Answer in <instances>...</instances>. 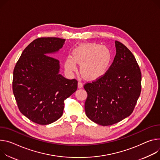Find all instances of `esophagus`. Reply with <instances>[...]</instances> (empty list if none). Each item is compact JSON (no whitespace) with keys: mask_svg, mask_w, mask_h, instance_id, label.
I'll return each instance as SVG.
<instances>
[{"mask_svg":"<svg viewBox=\"0 0 160 160\" xmlns=\"http://www.w3.org/2000/svg\"><path fill=\"white\" fill-rule=\"evenodd\" d=\"M82 87H83V83L81 81H79L78 83V88L80 89L82 88Z\"/></svg>","mask_w":160,"mask_h":160,"instance_id":"esophagus-1","label":"esophagus"}]
</instances>
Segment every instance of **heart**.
<instances>
[{"label": "heart", "instance_id": "1", "mask_svg": "<svg viewBox=\"0 0 160 160\" xmlns=\"http://www.w3.org/2000/svg\"><path fill=\"white\" fill-rule=\"evenodd\" d=\"M77 63L81 64L83 77L95 80L103 77L112 63V54L108 48L95 42L83 44L72 52V58L68 57L65 67L69 71H76Z\"/></svg>", "mask_w": 160, "mask_h": 160}]
</instances>
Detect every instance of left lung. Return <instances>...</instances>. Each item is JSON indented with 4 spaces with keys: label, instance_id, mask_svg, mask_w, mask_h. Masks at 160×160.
I'll return each mask as SVG.
<instances>
[{
    "label": "left lung",
    "instance_id": "1",
    "mask_svg": "<svg viewBox=\"0 0 160 160\" xmlns=\"http://www.w3.org/2000/svg\"><path fill=\"white\" fill-rule=\"evenodd\" d=\"M116 55L107 73L86 83V115L101 126L118 123L133 112L141 92L142 74L133 54L115 41Z\"/></svg>",
    "mask_w": 160,
    "mask_h": 160
}]
</instances>
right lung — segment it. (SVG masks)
Here are the masks:
<instances>
[{
    "mask_svg": "<svg viewBox=\"0 0 160 160\" xmlns=\"http://www.w3.org/2000/svg\"><path fill=\"white\" fill-rule=\"evenodd\" d=\"M65 40L36 39L24 49L13 70L12 92L18 109L40 125L59 119L64 100L77 89L78 81L59 74V61L46 55L61 48Z\"/></svg>",
    "mask_w": 160,
    "mask_h": 160,
    "instance_id": "obj_1",
    "label": "right lung"
}]
</instances>
